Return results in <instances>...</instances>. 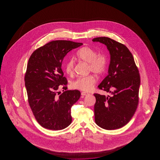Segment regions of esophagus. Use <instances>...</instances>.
Masks as SVG:
<instances>
[{
  "label": "esophagus",
  "mask_w": 160,
  "mask_h": 160,
  "mask_svg": "<svg viewBox=\"0 0 160 160\" xmlns=\"http://www.w3.org/2000/svg\"><path fill=\"white\" fill-rule=\"evenodd\" d=\"M89 94H88V92H81V95H83V96H85V95H88Z\"/></svg>",
  "instance_id": "obj_1"
}]
</instances>
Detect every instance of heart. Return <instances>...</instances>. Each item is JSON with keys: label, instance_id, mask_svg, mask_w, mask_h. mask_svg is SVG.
I'll use <instances>...</instances> for the list:
<instances>
[{"label": "heart", "instance_id": "heart-1", "mask_svg": "<svg viewBox=\"0 0 160 160\" xmlns=\"http://www.w3.org/2000/svg\"><path fill=\"white\" fill-rule=\"evenodd\" d=\"M76 57L79 60L88 63V70L97 75H101L105 71L108 65V57L104 53L97 54V52L92 48L88 46L80 48L76 53ZM74 61L68 60L65 64L66 72L70 76L74 73ZM96 82V79L92 75L79 77L72 82V87L73 88L84 92L92 90Z\"/></svg>", "mask_w": 160, "mask_h": 160}]
</instances>
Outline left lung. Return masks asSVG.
<instances>
[{
    "instance_id": "1",
    "label": "left lung",
    "mask_w": 160,
    "mask_h": 160,
    "mask_svg": "<svg viewBox=\"0 0 160 160\" xmlns=\"http://www.w3.org/2000/svg\"><path fill=\"white\" fill-rule=\"evenodd\" d=\"M92 41L106 45L110 55L108 75L98 87L112 95L94 94L95 123L104 129H119L129 122L138 105L139 71L133 55L124 44L105 37Z\"/></svg>"
}]
</instances>
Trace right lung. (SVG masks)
Listing matches in <instances>:
<instances>
[{
  "mask_svg": "<svg viewBox=\"0 0 160 160\" xmlns=\"http://www.w3.org/2000/svg\"><path fill=\"white\" fill-rule=\"evenodd\" d=\"M82 43L58 40L51 41L32 52L27 64L24 81L28 101L35 119L48 129H65L72 123L71 108L81 97L77 90L68 88L62 63L69 51Z\"/></svg>",
  "mask_w": 160,
  "mask_h": 160,
  "instance_id": "obj_1",
  "label": "right lung"
}]
</instances>
